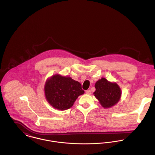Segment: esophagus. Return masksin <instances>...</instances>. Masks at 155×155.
Segmentation results:
<instances>
[{
	"instance_id": "1",
	"label": "esophagus",
	"mask_w": 155,
	"mask_h": 155,
	"mask_svg": "<svg viewBox=\"0 0 155 155\" xmlns=\"http://www.w3.org/2000/svg\"><path fill=\"white\" fill-rule=\"evenodd\" d=\"M85 92H86L87 94H91V90H86V91H85Z\"/></svg>"
}]
</instances>
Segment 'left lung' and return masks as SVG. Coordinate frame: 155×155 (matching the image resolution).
I'll return each instance as SVG.
<instances>
[{
	"label": "left lung",
	"instance_id": "8db88e82",
	"mask_svg": "<svg viewBox=\"0 0 155 155\" xmlns=\"http://www.w3.org/2000/svg\"><path fill=\"white\" fill-rule=\"evenodd\" d=\"M95 87L96 90L94 94L103 107L109 108L119 101L121 91L116 84L102 78L95 83Z\"/></svg>",
	"mask_w": 155,
	"mask_h": 155
}]
</instances>
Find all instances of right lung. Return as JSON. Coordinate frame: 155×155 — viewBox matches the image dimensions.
<instances>
[{"mask_svg": "<svg viewBox=\"0 0 155 155\" xmlns=\"http://www.w3.org/2000/svg\"><path fill=\"white\" fill-rule=\"evenodd\" d=\"M45 96L54 108L64 110L70 108L78 96L84 93L81 84L70 77L54 75L45 86Z\"/></svg>", "mask_w": 155, "mask_h": 155, "instance_id": "obj_1", "label": "right lung"}]
</instances>
